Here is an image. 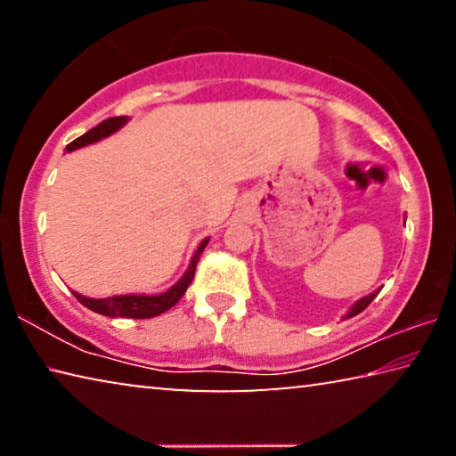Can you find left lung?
Returning <instances> with one entry per match:
<instances>
[{
    "instance_id": "8db88e82",
    "label": "left lung",
    "mask_w": 456,
    "mask_h": 456,
    "mask_svg": "<svg viewBox=\"0 0 456 456\" xmlns=\"http://www.w3.org/2000/svg\"><path fill=\"white\" fill-rule=\"evenodd\" d=\"M378 293H380V289H376V291H372V293H368V296H364V297H360L358 299V302L356 304H354L352 307H350V310H348V314H346L344 315V318L346 320H348V318H354V315H358L360 312H364L366 310V307L370 305V302H372V299L378 296Z\"/></svg>"
}]
</instances>
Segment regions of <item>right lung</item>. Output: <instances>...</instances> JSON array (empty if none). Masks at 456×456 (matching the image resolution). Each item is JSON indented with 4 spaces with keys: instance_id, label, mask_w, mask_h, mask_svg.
Wrapping results in <instances>:
<instances>
[{
    "instance_id": "1",
    "label": "right lung",
    "mask_w": 456,
    "mask_h": 456,
    "mask_svg": "<svg viewBox=\"0 0 456 456\" xmlns=\"http://www.w3.org/2000/svg\"><path fill=\"white\" fill-rule=\"evenodd\" d=\"M126 122H128V117H114V118L102 120L98 126L88 130L86 134H82L80 138H76V141L68 144L66 151L72 152L76 149H82V146H88L92 142L102 141V138L118 133V130L125 126ZM207 243H209V237H205L203 241L199 243L197 251L192 253L187 272L183 273L181 280L176 281L173 288H168L163 293H157V296H146V293H126V296H112V297H104V299H94V297L82 296V293H78V291H72V293L82 305L88 307V310L108 315V318H133V320L154 318V315H160L167 310H171V307L184 296V291H187V288L191 285L192 277H195L199 257L207 247Z\"/></svg>"
}]
</instances>
